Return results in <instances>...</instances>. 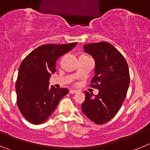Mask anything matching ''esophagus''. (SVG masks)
<instances>
[{
  "label": "esophagus",
  "instance_id": "1",
  "mask_svg": "<svg viewBox=\"0 0 150 150\" xmlns=\"http://www.w3.org/2000/svg\"><path fill=\"white\" fill-rule=\"evenodd\" d=\"M69 92H70V94H75L77 92V91H76V90H74V89H71Z\"/></svg>",
  "mask_w": 150,
  "mask_h": 150
}]
</instances>
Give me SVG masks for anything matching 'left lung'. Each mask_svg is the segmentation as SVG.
<instances>
[{"label":"left lung","mask_w":150,"mask_h":150,"mask_svg":"<svg viewBox=\"0 0 150 150\" xmlns=\"http://www.w3.org/2000/svg\"><path fill=\"white\" fill-rule=\"evenodd\" d=\"M85 52L95 60V75L91 86L99 90L95 97L86 91L82 110L91 121L98 125L109 122L121 108L130 83L128 63L120 52L107 42L83 46Z\"/></svg>","instance_id":"1"}]
</instances>
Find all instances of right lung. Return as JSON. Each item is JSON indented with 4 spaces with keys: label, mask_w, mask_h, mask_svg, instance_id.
<instances>
[{
    "label": "right lung",
    "mask_w": 150,
    "mask_h": 150,
    "mask_svg": "<svg viewBox=\"0 0 150 150\" xmlns=\"http://www.w3.org/2000/svg\"><path fill=\"white\" fill-rule=\"evenodd\" d=\"M76 43L42 45L21 63L16 83L17 106L30 123L39 125L46 121L68 93L66 88L50 87L49 81L56 71L57 59L71 51Z\"/></svg>",
    "instance_id": "right-lung-1"
}]
</instances>
